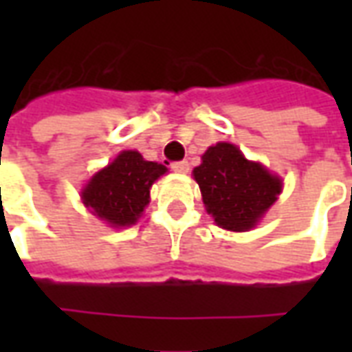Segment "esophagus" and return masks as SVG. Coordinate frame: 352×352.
<instances>
[{"instance_id":"34e87169","label":"esophagus","mask_w":352,"mask_h":352,"mask_svg":"<svg viewBox=\"0 0 352 352\" xmlns=\"http://www.w3.org/2000/svg\"><path fill=\"white\" fill-rule=\"evenodd\" d=\"M188 168H190V166H188V162L186 160L173 162V164H171V169H173V171H177V173H186V171H188Z\"/></svg>"}]
</instances>
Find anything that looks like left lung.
<instances>
[{
  "label": "left lung",
  "instance_id": "1",
  "mask_svg": "<svg viewBox=\"0 0 352 352\" xmlns=\"http://www.w3.org/2000/svg\"><path fill=\"white\" fill-rule=\"evenodd\" d=\"M207 213L221 228L251 230L273 206L280 192V179L264 166L249 162L232 143H217L201 156L194 169Z\"/></svg>",
  "mask_w": 352,
  "mask_h": 352
}]
</instances>
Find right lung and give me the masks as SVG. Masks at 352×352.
Segmentation results:
<instances>
[{
    "mask_svg": "<svg viewBox=\"0 0 352 352\" xmlns=\"http://www.w3.org/2000/svg\"><path fill=\"white\" fill-rule=\"evenodd\" d=\"M164 173L166 166L143 160L138 151H124L90 179L82 201L111 226H130L148 206L151 186Z\"/></svg>",
    "mask_w": 352,
    "mask_h": 352,
    "instance_id": "1",
    "label": "right lung"
}]
</instances>
